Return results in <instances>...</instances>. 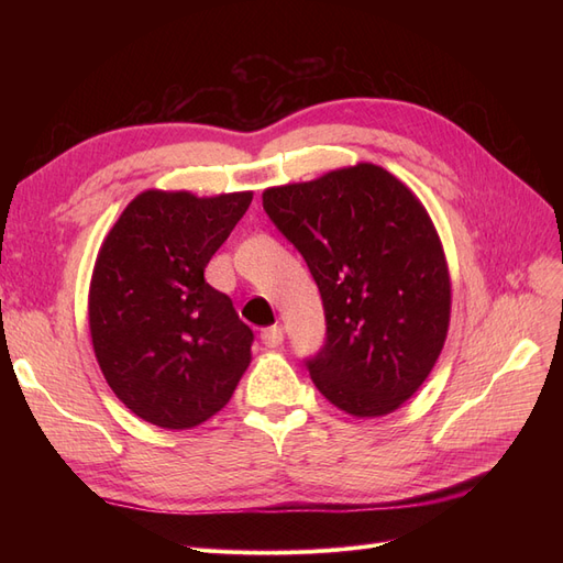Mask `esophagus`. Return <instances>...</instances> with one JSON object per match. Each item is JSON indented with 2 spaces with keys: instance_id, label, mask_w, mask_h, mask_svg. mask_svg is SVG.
Here are the masks:
<instances>
[{
  "instance_id": "obj_1",
  "label": "esophagus",
  "mask_w": 563,
  "mask_h": 563,
  "mask_svg": "<svg viewBox=\"0 0 563 563\" xmlns=\"http://www.w3.org/2000/svg\"><path fill=\"white\" fill-rule=\"evenodd\" d=\"M261 338H263V343H265V347H269V350H275V347H279V345L284 343V331H282L279 327H267V329H263Z\"/></svg>"
}]
</instances>
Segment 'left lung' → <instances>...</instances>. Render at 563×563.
<instances>
[{"label": "left lung", "instance_id": "8db88e82", "mask_svg": "<svg viewBox=\"0 0 563 563\" xmlns=\"http://www.w3.org/2000/svg\"><path fill=\"white\" fill-rule=\"evenodd\" d=\"M263 209L308 263L327 345L317 389L354 418H380L428 380L451 321V275L428 209L383 166L360 162L267 187Z\"/></svg>", "mask_w": 563, "mask_h": 563}]
</instances>
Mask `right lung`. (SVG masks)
I'll return each mask as SVG.
<instances>
[{"label":"right lung","mask_w":563,"mask_h":563,"mask_svg":"<svg viewBox=\"0 0 563 563\" xmlns=\"http://www.w3.org/2000/svg\"><path fill=\"white\" fill-rule=\"evenodd\" d=\"M251 199L145 190L98 251L89 286L98 366L119 401L157 428L207 422L251 364L253 331L203 279Z\"/></svg>","instance_id":"right-lung-1"}]
</instances>
